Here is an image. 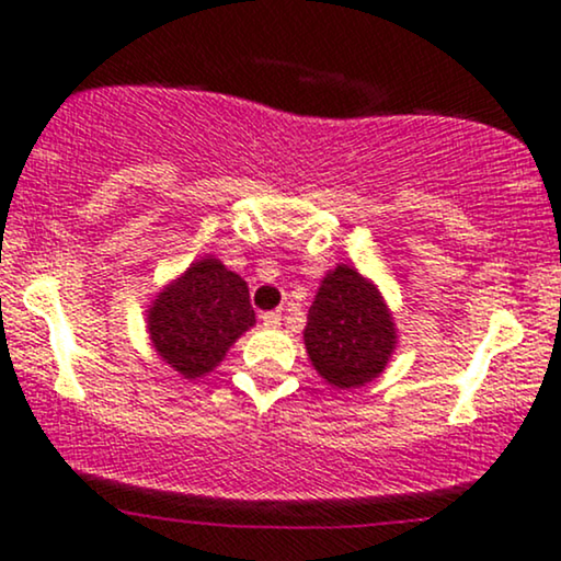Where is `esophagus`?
I'll use <instances>...</instances> for the list:
<instances>
[{
    "label": "esophagus",
    "mask_w": 561,
    "mask_h": 561,
    "mask_svg": "<svg viewBox=\"0 0 561 561\" xmlns=\"http://www.w3.org/2000/svg\"><path fill=\"white\" fill-rule=\"evenodd\" d=\"M261 321H263V327H279V321H282V311H266L261 317Z\"/></svg>",
    "instance_id": "1"
}]
</instances>
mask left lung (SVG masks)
Listing matches in <instances>:
<instances>
[{
	"instance_id": "8db88e82",
	"label": "left lung",
	"mask_w": 561,
	"mask_h": 561,
	"mask_svg": "<svg viewBox=\"0 0 561 561\" xmlns=\"http://www.w3.org/2000/svg\"><path fill=\"white\" fill-rule=\"evenodd\" d=\"M302 340L313 369L343 390L382 375L398 343L379 289L345 263L321 279Z\"/></svg>"
}]
</instances>
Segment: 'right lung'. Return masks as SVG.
Masks as SVG:
<instances>
[{"label":"right lung","instance_id":"1","mask_svg":"<svg viewBox=\"0 0 561 561\" xmlns=\"http://www.w3.org/2000/svg\"><path fill=\"white\" fill-rule=\"evenodd\" d=\"M253 324L248 282L210 255L160 289L147 311L152 347L184 379L214 371Z\"/></svg>","mask_w":561,"mask_h":561}]
</instances>
